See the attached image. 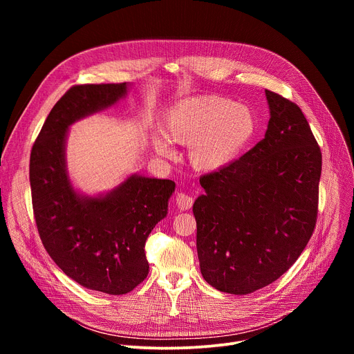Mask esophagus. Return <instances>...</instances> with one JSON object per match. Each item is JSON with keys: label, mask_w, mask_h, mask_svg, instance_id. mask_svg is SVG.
<instances>
[{"label": "esophagus", "mask_w": 354, "mask_h": 354, "mask_svg": "<svg viewBox=\"0 0 354 354\" xmlns=\"http://www.w3.org/2000/svg\"><path fill=\"white\" fill-rule=\"evenodd\" d=\"M175 201H176V206L179 210H189L193 205V198L189 194L182 193V192L176 194Z\"/></svg>", "instance_id": "obj_1"}]
</instances>
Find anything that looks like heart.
<instances>
[{"label":"heart","instance_id":"heart-1","mask_svg":"<svg viewBox=\"0 0 354 354\" xmlns=\"http://www.w3.org/2000/svg\"><path fill=\"white\" fill-rule=\"evenodd\" d=\"M257 130V119L246 105L214 96L178 100L162 119V131L151 137L157 154L174 158L172 142L189 144L187 158L198 172L225 168L245 149Z\"/></svg>","mask_w":354,"mask_h":354}]
</instances>
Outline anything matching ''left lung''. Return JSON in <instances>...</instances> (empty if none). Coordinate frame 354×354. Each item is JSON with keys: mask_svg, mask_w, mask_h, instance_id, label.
<instances>
[{"mask_svg": "<svg viewBox=\"0 0 354 354\" xmlns=\"http://www.w3.org/2000/svg\"><path fill=\"white\" fill-rule=\"evenodd\" d=\"M265 138L239 160L200 178L193 214L203 279L228 294L277 280L307 246L317 223L322 156L291 100L265 91Z\"/></svg>", "mask_w": 354, "mask_h": 354, "instance_id": "obj_1", "label": "left lung"}]
</instances>
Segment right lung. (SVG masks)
<instances>
[{
	"mask_svg": "<svg viewBox=\"0 0 354 354\" xmlns=\"http://www.w3.org/2000/svg\"><path fill=\"white\" fill-rule=\"evenodd\" d=\"M130 84L77 85L50 111L30 153L29 180L40 239L55 263L85 288L120 295L148 274L145 241L167 217L175 182L133 174L106 193L77 190L67 171L73 123L116 105Z\"/></svg>",
	"mask_w": 354,
	"mask_h": 354,
	"instance_id": "add662e5",
	"label": "right lung"
}]
</instances>
